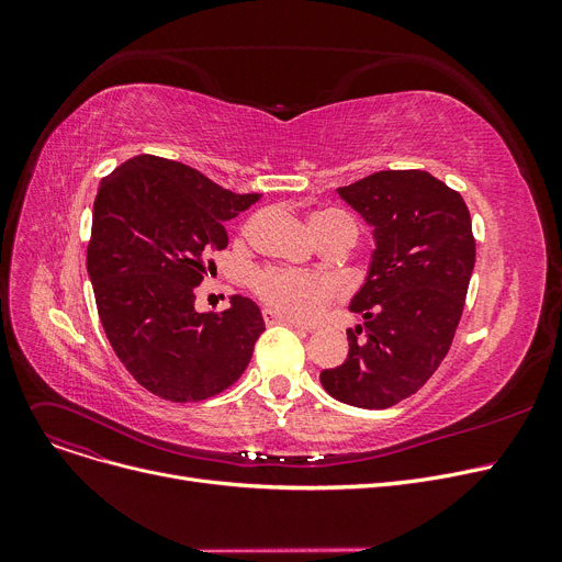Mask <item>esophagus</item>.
<instances>
[{"mask_svg": "<svg viewBox=\"0 0 562 562\" xmlns=\"http://www.w3.org/2000/svg\"><path fill=\"white\" fill-rule=\"evenodd\" d=\"M261 314H263L266 326H289V328H296V330H307V328L303 326V323L293 321V318H286V316L278 314V312H276V310H271V307H266Z\"/></svg>", "mask_w": 562, "mask_h": 562, "instance_id": "1", "label": "esophagus"}]
</instances>
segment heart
<instances>
[{"mask_svg":"<svg viewBox=\"0 0 562 562\" xmlns=\"http://www.w3.org/2000/svg\"><path fill=\"white\" fill-rule=\"evenodd\" d=\"M312 229L318 239H333L341 236L346 241H356L358 227L344 212L323 210L312 216ZM252 289L280 314L307 321L314 318L323 305L335 296V282L318 273H301L291 269H259L252 273Z\"/></svg>","mask_w":562,"mask_h":562,"instance_id":"1","label":"heart"}]
</instances>
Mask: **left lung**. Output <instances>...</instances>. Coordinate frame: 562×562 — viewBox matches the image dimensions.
Returning a JSON list of instances; mask_svg holds the SVG:
<instances>
[{
	"instance_id": "1",
	"label": "left lung",
	"mask_w": 562,
	"mask_h": 562,
	"mask_svg": "<svg viewBox=\"0 0 562 562\" xmlns=\"http://www.w3.org/2000/svg\"><path fill=\"white\" fill-rule=\"evenodd\" d=\"M373 229V252L350 312L348 358L321 371L333 398L385 409L419 392L447 358L476 261L462 195L426 170H380L339 187Z\"/></svg>"
}]
</instances>
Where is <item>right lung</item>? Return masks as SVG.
I'll list each match as a JSON object with an SVG mask.
<instances>
[{"label": "right lung", "instance_id": "obj_1", "mask_svg": "<svg viewBox=\"0 0 562 562\" xmlns=\"http://www.w3.org/2000/svg\"><path fill=\"white\" fill-rule=\"evenodd\" d=\"M259 193H232L191 166L138 155L98 187L86 269L117 360L172 403L221 394L246 371L263 333L259 307L232 296L198 312L193 289L227 246L225 223Z\"/></svg>", "mask_w": 562, "mask_h": 562}]
</instances>
